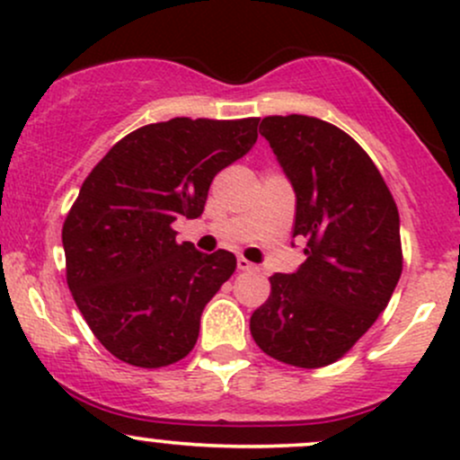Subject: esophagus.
Masks as SVG:
<instances>
[{
	"mask_svg": "<svg viewBox=\"0 0 460 460\" xmlns=\"http://www.w3.org/2000/svg\"><path fill=\"white\" fill-rule=\"evenodd\" d=\"M255 269H257V266L251 264V261L246 260V257H238V270L249 272V270H255Z\"/></svg>",
	"mask_w": 460,
	"mask_h": 460,
	"instance_id": "esophagus-1",
	"label": "esophagus"
}]
</instances>
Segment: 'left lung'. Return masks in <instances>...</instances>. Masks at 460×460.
I'll use <instances>...</instances> for the list:
<instances>
[{"instance_id": "1", "label": "left lung", "mask_w": 460, "mask_h": 460, "mask_svg": "<svg viewBox=\"0 0 460 460\" xmlns=\"http://www.w3.org/2000/svg\"><path fill=\"white\" fill-rule=\"evenodd\" d=\"M296 196L292 238L305 261L270 277L251 316L261 351L319 369L345 356L391 301L402 275L400 214L369 155L334 124L270 115L260 124Z\"/></svg>"}]
</instances>
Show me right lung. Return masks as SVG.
<instances>
[{
  "label": "right lung",
  "mask_w": 460,
  "mask_h": 460,
  "mask_svg": "<svg viewBox=\"0 0 460 460\" xmlns=\"http://www.w3.org/2000/svg\"><path fill=\"white\" fill-rule=\"evenodd\" d=\"M260 118L148 124L91 170L63 225L67 286L95 338L144 369L194 349L200 314L234 275L235 255L176 242L199 218L214 176L249 153Z\"/></svg>",
  "instance_id": "add662e5"
}]
</instances>
